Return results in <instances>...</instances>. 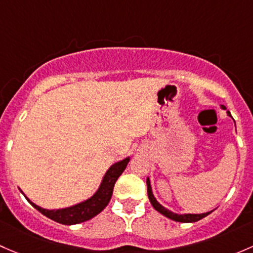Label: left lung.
<instances>
[{"mask_svg": "<svg viewBox=\"0 0 253 253\" xmlns=\"http://www.w3.org/2000/svg\"><path fill=\"white\" fill-rule=\"evenodd\" d=\"M222 108L225 109L224 106H222ZM228 114L230 116V112H228ZM146 184H147L148 199H150L153 208H155L156 211H158L160 213H162L163 215H166V217L170 218L171 220H175V222H181V223H194V222H197V220L202 219V218L207 217V215L212 212V211H211V212L202 213V214H176V213L170 212V211L167 210V208L163 207V206H161L160 204H158L157 200L155 199V196H153V194H152V190H151V184H150V180H148V179L146 180Z\"/></svg>", "mask_w": 253, "mask_h": 253, "instance_id": "left-lung-1", "label": "left lung"}]
</instances>
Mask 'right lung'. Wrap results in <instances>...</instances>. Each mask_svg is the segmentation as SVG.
I'll return each mask as SVG.
<instances>
[{
    "label": "right lung",
    "instance_id": "add662e5",
    "mask_svg": "<svg viewBox=\"0 0 253 253\" xmlns=\"http://www.w3.org/2000/svg\"><path fill=\"white\" fill-rule=\"evenodd\" d=\"M127 162H129V158H126V160L121 161V162L112 166L107 170V173H106L105 178H103L102 180V184H101L97 192H96L91 199H88L86 201L82 202V204L77 206H73V207L64 208V210L48 211L43 210V208L33 204L29 199L27 200L30 202L33 207H35L36 210L39 211V212L42 213L43 215H46L49 219L54 220V222L57 223L64 224V225H73V224L86 222V220L91 219V218H93L95 215H97L101 211L105 210L106 206L108 205L109 201H111L114 184L118 180L119 176L122 175L124 169L126 168Z\"/></svg>",
    "mask_w": 253,
    "mask_h": 253
}]
</instances>
